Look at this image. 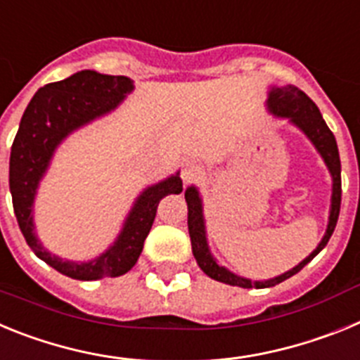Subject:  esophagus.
<instances>
[{
	"mask_svg": "<svg viewBox=\"0 0 360 360\" xmlns=\"http://www.w3.org/2000/svg\"><path fill=\"white\" fill-rule=\"evenodd\" d=\"M200 174H202V165L196 164V162H187V164L182 167L184 184L193 182V180H196V178L200 176Z\"/></svg>",
	"mask_w": 360,
	"mask_h": 360,
	"instance_id": "1",
	"label": "esophagus"
}]
</instances>
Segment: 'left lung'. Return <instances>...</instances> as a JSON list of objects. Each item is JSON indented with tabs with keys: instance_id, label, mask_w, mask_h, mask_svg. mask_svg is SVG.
Returning <instances> with one entry per match:
<instances>
[{
	"instance_id": "left-lung-1",
	"label": "left lung",
	"mask_w": 360,
	"mask_h": 360,
	"mask_svg": "<svg viewBox=\"0 0 360 360\" xmlns=\"http://www.w3.org/2000/svg\"><path fill=\"white\" fill-rule=\"evenodd\" d=\"M266 106H269L270 113H274L276 117L281 119H288L295 128H299L304 135L308 136V141L316 146L317 153L323 157L324 164L328 167L330 174H332V205H330V216H328V227L324 232L323 240L317 245V249L304 257L303 262L295 265L294 269L285 272V274L278 276V278L265 279V281H252V279L241 278V276L234 274L229 269L219 265L214 259V256L209 250L207 243V232H205V219H203V205L202 196H200L198 189L195 186H191L186 189V202H187V227H189L191 245H193V254L196 257L200 269L205 272L211 279L216 281L227 283L232 287L241 288H269L276 287L285 279L292 278L297 274L299 270L303 269L307 263H310L321 250L326 247L328 240L332 238L333 229L337 225V218H339V211H341V158H339V149H337V142L333 133L324 122L323 115H321L319 108L316 103L308 97L304 91H301L295 86H272L269 91V98H266Z\"/></svg>"
}]
</instances>
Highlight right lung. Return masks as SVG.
Here are the masks:
<instances>
[{"label": "right lung", "instance_id": "add662e5", "mask_svg": "<svg viewBox=\"0 0 360 360\" xmlns=\"http://www.w3.org/2000/svg\"><path fill=\"white\" fill-rule=\"evenodd\" d=\"M131 91L133 81L129 77L106 75L94 70H82L65 81L50 82L39 88L28 103L12 144L8 184L19 229L39 259L72 279L117 278L131 270L151 231L160 200L171 193H182V178L178 173L142 191L117 240L91 262L63 259L50 254L37 240L34 200L57 146L72 131L115 110Z\"/></svg>", "mask_w": 360, "mask_h": 360}]
</instances>
